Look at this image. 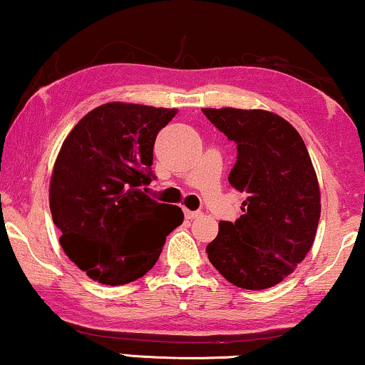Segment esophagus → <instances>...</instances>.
Segmentation results:
<instances>
[{
	"label": "esophagus",
	"mask_w": 365,
	"mask_h": 365,
	"mask_svg": "<svg viewBox=\"0 0 365 365\" xmlns=\"http://www.w3.org/2000/svg\"><path fill=\"white\" fill-rule=\"evenodd\" d=\"M184 215H186V219H195V217H199L200 215V212L199 210H184Z\"/></svg>",
	"instance_id": "esophagus-1"
}]
</instances>
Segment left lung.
<instances>
[{"instance_id": "obj_1", "label": "left lung", "mask_w": 365, "mask_h": 365, "mask_svg": "<svg viewBox=\"0 0 365 365\" xmlns=\"http://www.w3.org/2000/svg\"><path fill=\"white\" fill-rule=\"evenodd\" d=\"M202 113L237 145L230 186L245 192L235 222H219L205 248L227 282L265 289L294 272L313 247L321 194L309 153L287 120L267 110L202 108Z\"/></svg>"}]
</instances>
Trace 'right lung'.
Wrapping results in <instances>:
<instances>
[{
	"instance_id": "obj_1",
	"label": "right lung",
	"mask_w": 365,
	"mask_h": 365,
	"mask_svg": "<svg viewBox=\"0 0 365 365\" xmlns=\"http://www.w3.org/2000/svg\"><path fill=\"white\" fill-rule=\"evenodd\" d=\"M176 108L112 102L68 133L51 178L52 220L66 255L95 282L125 284L150 272L166 235L182 224L178 205L141 191L155 174L153 146Z\"/></svg>"
}]
</instances>
